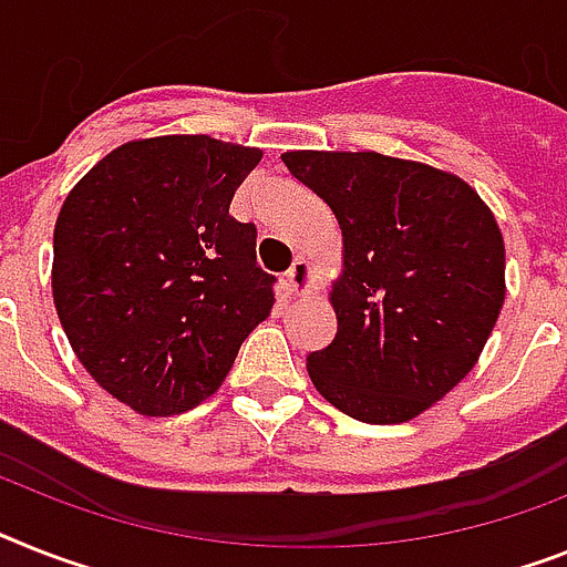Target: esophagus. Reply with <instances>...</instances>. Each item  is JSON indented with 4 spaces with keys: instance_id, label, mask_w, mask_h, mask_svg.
<instances>
[{
    "instance_id": "obj_1",
    "label": "esophagus",
    "mask_w": 567,
    "mask_h": 567,
    "mask_svg": "<svg viewBox=\"0 0 567 567\" xmlns=\"http://www.w3.org/2000/svg\"><path fill=\"white\" fill-rule=\"evenodd\" d=\"M307 284H310V264H307L303 257H295V264L289 266L287 272V289L292 295H298L307 289Z\"/></svg>"
}]
</instances>
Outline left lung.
Segmentation results:
<instances>
[{"mask_svg": "<svg viewBox=\"0 0 567 567\" xmlns=\"http://www.w3.org/2000/svg\"><path fill=\"white\" fill-rule=\"evenodd\" d=\"M280 162L333 210L344 272L336 339L312 385L362 423H405L478 362L504 303V240L452 173L382 153L295 150Z\"/></svg>", "mask_w": 567, "mask_h": 567, "instance_id": "left-lung-1", "label": "left lung"}]
</instances>
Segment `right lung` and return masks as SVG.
Instances as JSON below:
<instances>
[{"mask_svg":"<svg viewBox=\"0 0 567 567\" xmlns=\"http://www.w3.org/2000/svg\"><path fill=\"white\" fill-rule=\"evenodd\" d=\"M260 150L208 135L121 144L65 196L51 289L97 385L147 417L208 400L272 312L251 223L228 214Z\"/></svg>","mask_w":567,"mask_h":567,"instance_id":"1","label":"right lung"}]
</instances>
